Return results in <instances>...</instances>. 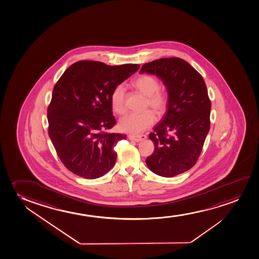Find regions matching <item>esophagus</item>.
<instances>
[{
  "label": "esophagus",
  "mask_w": 259,
  "mask_h": 259,
  "mask_svg": "<svg viewBox=\"0 0 259 259\" xmlns=\"http://www.w3.org/2000/svg\"><path fill=\"white\" fill-rule=\"evenodd\" d=\"M128 138H129L130 141H137V142H139V141H143L145 139H147V135H128Z\"/></svg>",
  "instance_id": "esophagus-1"
}]
</instances>
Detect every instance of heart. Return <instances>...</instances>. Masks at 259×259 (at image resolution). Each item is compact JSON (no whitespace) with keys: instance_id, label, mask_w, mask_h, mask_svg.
Instances as JSON below:
<instances>
[{"instance_id":"heart-1","label":"heart","mask_w":259,"mask_h":259,"mask_svg":"<svg viewBox=\"0 0 259 259\" xmlns=\"http://www.w3.org/2000/svg\"><path fill=\"white\" fill-rule=\"evenodd\" d=\"M133 88L146 97V107L151 108L158 115L165 112L168 104V93L161 89L157 79L150 74H142L132 81ZM112 111L117 114L125 111V90L122 85L114 88L111 95ZM155 115L150 110L141 113H128L119 119L121 131L130 134H140L155 124Z\"/></svg>"}]
</instances>
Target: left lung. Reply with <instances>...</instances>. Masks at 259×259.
Returning a JSON list of instances; mask_svg holds the SVG:
<instances>
[{
	"mask_svg": "<svg viewBox=\"0 0 259 259\" xmlns=\"http://www.w3.org/2000/svg\"><path fill=\"white\" fill-rule=\"evenodd\" d=\"M161 78L168 93V111L149 139L155 150L146 159L156 175L171 178L192 168L210 130L211 101L201 74L180 58H162L141 67Z\"/></svg>",
	"mask_w": 259,
	"mask_h": 259,
	"instance_id": "left-lung-1",
	"label": "left lung"
}]
</instances>
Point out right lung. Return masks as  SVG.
<instances>
[{
	"label": "right lung",
	"instance_id": "1",
	"mask_svg": "<svg viewBox=\"0 0 259 259\" xmlns=\"http://www.w3.org/2000/svg\"><path fill=\"white\" fill-rule=\"evenodd\" d=\"M139 68L80 61L55 84L47 109L48 135L61 162L75 175L95 179L114 166V147L126 135L105 132L116 124L111 92Z\"/></svg>",
	"mask_w": 259,
	"mask_h": 259
}]
</instances>
